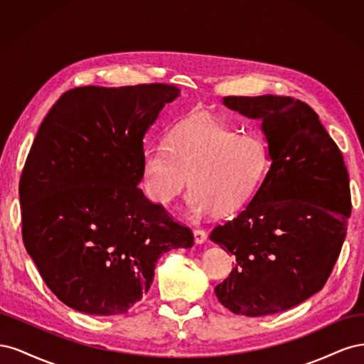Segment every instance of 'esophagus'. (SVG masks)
Instances as JSON below:
<instances>
[{"mask_svg":"<svg viewBox=\"0 0 364 364\" xmlns=\"http://www.w3.org/2000/svg\"><path fill=\"white\" fill-rule=\"evenodd\" d=\"M206 238H208V234L205 232L203 229H194V241L197 245L205 243Z\"/></svg>","mask_w":364,"mask_h":364,"instance_id":"1","label":"esophagus"}]
</instances>
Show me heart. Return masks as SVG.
<instances>
[{"label":"heart","mask_w":364,"mask_h":364,"mask_svg":"<svg viewBox=\"0 0 364 364\" xmlns=\"http://www.w3.org/2000/svg\"><path fill=\"white\" fill-rule=\"evenodd\" d=\"M270 168V149L259 135H240L215 121H186L164 146L142 155V181L150 199L167 206L190 181L188 211L229 217L261 188Z\"/></svg>","instance_id":"heart-1"}]
</instances>
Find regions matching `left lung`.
I'll return each instance as SVG.
<instances>
[{"instance_id": "8db88e82", "label": "left lung", "mask_w": 364, "mask_h": 364, "mask_svg": "<svg viewBox=\"0 0 364 364\" xmlns=\"http://www.w3.org/2000/svg\"><path fill=\"white\" fill-rule=\"evenodd\" d=\"M223 105L262 121L270 168L243 211L209 235L235 257L215 296L235 314L279 313L321 291L333 272L350 215L348 170L306 103L259 95Z\"/></svg>"}]
</instances>
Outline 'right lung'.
<instances>
[{
    "mask_svg": "<svg viewBox=\"0 0 364 364\" xmlns=\"http://www.w3.org/2000/svg\"><path fill=\"white\" fill-rule=\"evenodd\" d=\"M178 95L162 83L74 87L42 121L19 181L23 240L73 310L126 314L161 255L194 245L190 228L138 188L142 139Z\"/></svg>",
    "mask_w": 364,
    "mask_h": 364,
    "instance_id": "right-lung-1",
    "label": "right lung"
}]
</instances>
